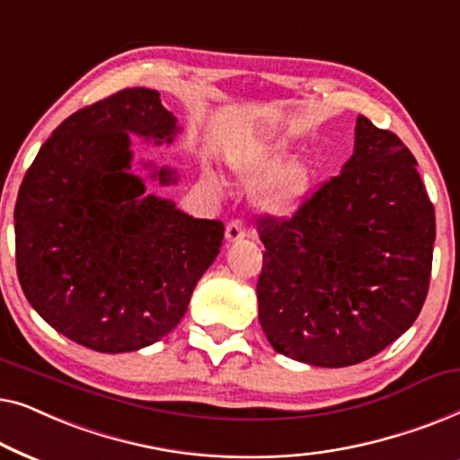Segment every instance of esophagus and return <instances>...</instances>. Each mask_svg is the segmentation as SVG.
Returning <instances> with one entry per match:
<instances>
[{
    "label": "esophagus",
    "mask_w": 460,
    "mask_h": 460,
    "mask_svg": "<svg viewBox=\"0 0 460 460\" xmlns=\"http://www.w3.org/2000/svg\"><path fill=\"white\" fill-rule=\"evenodd\" d=\"M244 234H247V228H244L243 219H232V222L226 226V238H228V243L241 241Z\"/></svg>",
    "instance_id": "34e87169"
}]
</instances>
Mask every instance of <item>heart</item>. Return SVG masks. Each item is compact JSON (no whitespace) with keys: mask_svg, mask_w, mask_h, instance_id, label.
<instances>
[{"mask_svg":"<svg viewBox=\"0 0 460 460\" xmlns=\"http://www.w3.org/2000/svg\"><path fill=\"white\" fill-rule=\"evenodd\" d=\"M287 166V153L276 146H263L238 155L232 167L247 186L266 184L257 194V205L263 213L276 217H287L299 209L310 192L312 175L304 163ZM207 184L217 186L219 180L213 172H205Z\"/></svg>","mask_w":460,"mask_h":460,"instance_id":"b5f03b06","label":"heart"}]
</instances>
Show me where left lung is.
I'll return each mask as SVG.
<instances>
[{
  "label": "left lung",
  "mask_w": 460,
  "mask_h": 460,
  "mask_svg": "<svg viewBox=\"0 0 460 460\" xmlns=\"http://www.w3.org/2000/svg\"><path fill=\"white\" fill-rule=\"evenodd\" d=\"M260 324L279 354L341 368L411 329L429 288L436 213L398 136L358 117L354 155L293 217H261Z\"/></svg>",
  "instance_id": "left-lung-1"
}]
</instances>
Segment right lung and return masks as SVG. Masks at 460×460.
Listing matches in <instances>:
<instances>
[{"instance_id": "1", "label": "right lung", "mask_w": 460, "mask_h": 460, "mask_svg": "<svg viewBox=\"0 0 460 460\" xmlns=\"http://www.w3.org/2000/svg\"><path fill=\"white\" fill-rule=\"evenodd\" d=\"M178 119L156 90L129 87L65 119L37 153L14 207L16 272L46 323L85 348L121 354L178 326L219 253L224 224L146 192L129 134L172 144ZM161 186L178 181L155 167Z\"/></svg>"}]
</instances>
